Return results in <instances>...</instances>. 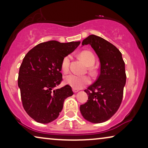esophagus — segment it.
Here are the masks:
<instances>
[{
	"label": "esophagus",
	"mask_w": 148,
	"mask_h": 148,
	"mask_svg": "<svg viewBox=\"0 0 148 148\" xmlns=\"http://www.w3.org/2000/svg\"><path fill=\"white\" fill-rule=\"evenodd\" d=\"M73 91L74 93H77V92H79V90H77V89L73 88Z\"/></svg>",
	"instance_id": "34e87169"
}]
</instances>
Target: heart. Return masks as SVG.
<instances>
[{
	"label": "heart",
	"instance_id": "1",
	"mask_svg": "<svg viewBox=\"0 0 148 148\" xmlns=\"http://www.w3.org/2000/svg\"><path fill=\"white\" fill-rule=\"evenodd\" d=\"M79 56L84 61L87 66H92L95 63V56L92 52L88 50H85L79 54ZM71 56H64L61 62V69L63 72L68 71L69 69ZM64 82L66 84L72 86L74 88H81L83 86L88 85L90 83V78L88 76H79L75 74L70 73L64 77Z\"/></svg>",
	"mask_w": 148,
	"mask_h": 148
}]
</instances>
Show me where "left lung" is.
<instances>
[{
  "label": "left lung",
  "instance_id": "obj_1",
  "mask_svg": "<svg viewBox=\"0 0 148 148\" xmlns=\"http://www.w3.org/2000/svg\"><path fill=\"white\" fill-rule=\"evenodd\" d=\"M88 44L100 59V75L94 84L85 90L88 100L81 105L80 111L86 120L101 123L116 113L122 102L126 83L125 62L118 48L104 38L90 35L82 42L83 46Z\"/></svg>",
  "mask_w": 148,
  "mask_h": 148
}]
</instances>
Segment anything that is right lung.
Listing matches in <instances>:
<instances>
[{
  "label": "right lung",
  "instance_id": "add662e5",
  "mask_svg": "<svg viewBox=\"0 0 148 148\" xmlns=\"http://www.w3.org/2000/svg\"><path fill=\"white\" fill-rule=\"evenodd\" d=\"M80 42L55 40L38 44L27 52L20 66L18 86L25 112L36 122L49 123L57 119L64 100L73 94L69 85L54 90L62 79L61 62Z\"/></svg>",
  "mask_w": 148,
  "mask_h": 148
}]
</instances>
